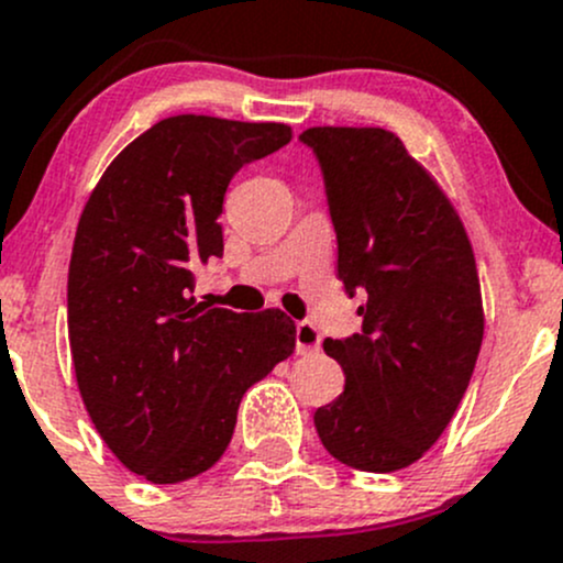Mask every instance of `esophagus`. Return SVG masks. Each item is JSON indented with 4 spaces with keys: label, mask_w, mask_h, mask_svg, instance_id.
I'll return each instance as SVG.
<instances>
[{
    "label": "esophagus",
    "mask_w": 563,
    "mask_h": 563,
    "mask_svg": "<svg viewBox=\"0 0 563 563\" xmlns=\"http://www.w3.org/2000/svg\"><path fill=\"white\" fill-rule=\"evenodd\" d=\"M295 346H298V355H311V352H320L322 335L320 330L311 322H298L295 324Z\"/></svg>",
    "instance_id": "esophagus-1"
}]
</instances>
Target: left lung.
Listing matches in <instances>:
<instances>
[{
    "mask_svg": "<svg viewBox=\"0 0 563 563\" xmlns=\"http://www.w3.org/2000/svg\"><path fill=\"white\" fill-rule=\"evenodd\" d=\"M339 241V279L363 292L361 333L324 339L344 368L314 411L324 450L361 472H398L433 448L483 344L477 263L453 202L379 126H311Z\"/></svg>",
    "mask_w": 563,
    "mask_h": 563,
    "instance_id": "obj_1",
    "label": "left lung"
}]
</instances>
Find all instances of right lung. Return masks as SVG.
Instances as JSON below:
<instances>
[{"mask_svg":"<svg viewBox=\"0 0 563 563\" xmlns=\"http://www.w3.org/2000/svg\"><path fill=\"white\" fill-rule=\"evenodd\" d=\"M289 141L274 121L170 115L110 162L80 213L67 276L75 379L110 453L148 483L211 468L243 393L292 355L284 311L192 298L195 271L224 252L233 176Z\"/></svg>","mask_w":563,"mask_h":563,"instance_id":"obj_1","label":"right lung"}]
</instances>
